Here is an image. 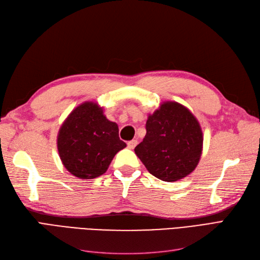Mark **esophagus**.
Here are the masks:
<instances>
[{
	"label": "esophagus",
	"instance_id": "obj_1",
	"mask_svg": "<svg viewBox=\"0 0 260 260\" xmlns=\"http://www.w3.org/2000/svg\"><path fill=\"white\" fill-rule=\"evenodd\" d=\"M137 144H138V141H137V140H131V141H129V142L127 143V145H128V147H129L130 149L135 148V147L137 146Z\"/></svg>",
	"mask_w": 260,
	"mask_h": 260
}]
</instances>
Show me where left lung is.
I'll use <instances>...</instances> for the list:
<instances>
[{"label":"left lung","instance_id":"8db88e82","mask_svg":"<svg viewBox=\"0 0 260 260\" xmlns=\"http://www.w3.org/2000/svg\"><path fill=\"white\" fill-rule=\"evenodd\" d=\"M145 129V138L135 152L149 174L172 182L190 175L198 166L203 132L186 107L165 102L148 116Z\"/></svg>","mask_w":260,"mask_h":260}]
</instances>
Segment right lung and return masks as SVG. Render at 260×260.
I'll return each mask as SVG.
<instances>
[{
	"label": "right lung",
	"instance_id": "1",
	"mask_svg": "<svg viewBox=\"0 0 260 260\" xmlns=\"http://www.w3.org/2000/svg\"><path fill=\"white\" fill-rule=\"evenodd\" d=\"M116 122L93 102L76 107L61 124L57 137L59 157L77 178L94 179L105 174L114 156L127 146L119 139Z\"/></svg>",
	"mask_w": 260,
	"mask_h": 260
}]
</instances>
